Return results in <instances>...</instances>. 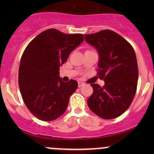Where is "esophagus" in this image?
Here are the masks:
<instances>
[{
    "label": "esophagus",
    "instance_id": "1",
    "mask_svg": "<svg viewBox=\"0 0 154 154\" xmlns=\"http://www.w3.org/2000/svg\"><path fill=\"white\" fill-rule=\"evenodd\" d=\"M84 85V83L83 82H78V87L80 88L82 87V86Z\"/></svg>",
    "mask_w": 154,
    "mask_h": 154
}]
</instances>
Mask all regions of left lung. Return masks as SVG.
<instances>
[{
  "label": "left lung",
  "instance_id": "left-lung-1",
  "mask_svg": "<svg viewBox=\"0 0 154 154\" xmlns=\"http://www.w3.org/2000/svg\"><path fill=\"white\" fill-rule=\"evenodd\" d=\"M99 55L98 75L103 87L91 84L93 93L87 102L94 114L105 119L118 117L130 107L137 89L138 68L132 45L115 32L105 29L85 35Z\"/></svg>",
  "mask_w": 154,
  "mask_h": 154
}]
</instances>
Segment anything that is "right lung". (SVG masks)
<instances>
[{"label":"right lung","instance_id":"1","mask_svg":"<svg viewBox=\"0 0 154 154\" xmlns=\"http://www.w3.org/2000/svg\"><path fill=\"white\" fill-rule=\"evenodd\" d=\"M84 40L82 34H65L56 29L40 33L23 53L19 69V86L29 111L39 119L52 121L66 110L77 82L60 78V66Z\"/></svg>","mask_w":154,"mask_h":154}]
</instances>
